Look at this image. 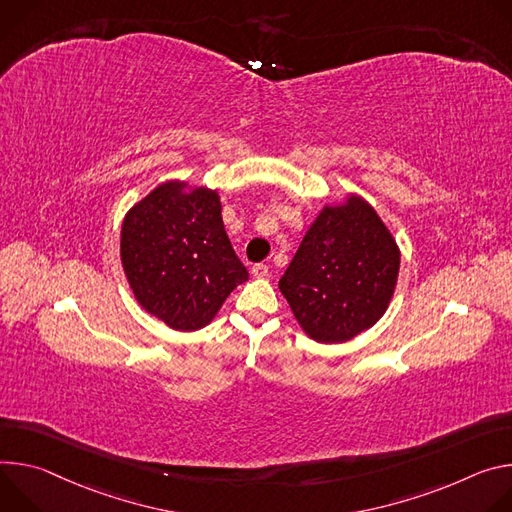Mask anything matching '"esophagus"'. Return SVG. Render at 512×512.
<instances>
[{
  "label": "esophagus",
  "mask_w": 512,
  "mask_h": 512,
  "mask_svg": "<svg viewBox=\"0 0 512 512\" xmlns=\"http://www.w3.org/2000/svg\"><path fill=\"white\" fill-rule=\"evenodd\" d=\"M252 276L254 278H266L268 276V266L266 264H254L252 266Z\"/></svg>",
  "instance_id": "esophagus-1"
}]
</instances>
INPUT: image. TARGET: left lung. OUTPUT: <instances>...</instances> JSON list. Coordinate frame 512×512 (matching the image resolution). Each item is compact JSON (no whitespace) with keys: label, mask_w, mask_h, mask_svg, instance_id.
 <instances>
[{"label":"left lung","mask_w":512,"mask_h":512,"mask_svg":"<svg viewBox=\"0 0 512 512\" xmlns=\"http://www.w3.org/2000/svg\"><path fill=\"white\" fill-rule=\"evenodd\" d=\"M401 270L394 236L360 195L325 205L278 289L319 344H344L386 313Z\"/></svg>","instance_id":"8db88e82"}]
</instances>
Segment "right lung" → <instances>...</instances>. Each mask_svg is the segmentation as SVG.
Returning <instances> with one entry per match:
<instances>
[{
    "instance_id": "1",
    "label": "right lung",
    "mask_w": 512,
    "mask_h": 512,
    "mask_svg": "<svg viewBox=\"0 0 512 512\" xmlns=\"http://www.w3.org/2000/svg\"><path fill=\"white\" fill-rule=\"evenodd\" d=\"M120 258L138 305L175 331L213 321L248 280L221 219L219 193L164 181L124 217Z\"/></svg>"
}]
</instances>
